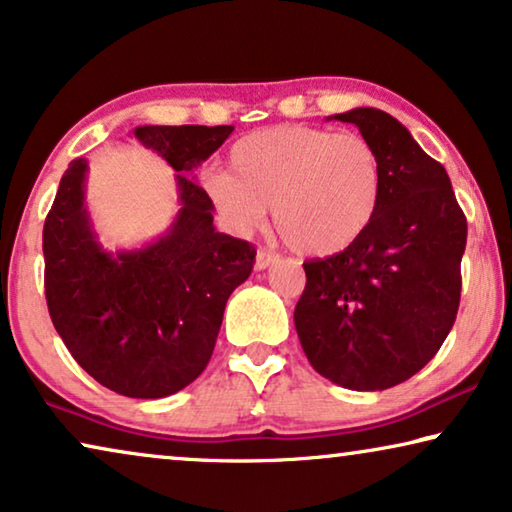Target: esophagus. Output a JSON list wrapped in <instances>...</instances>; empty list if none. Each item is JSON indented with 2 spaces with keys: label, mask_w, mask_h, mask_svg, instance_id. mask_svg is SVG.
Segmentation results:
<instances>
[{
  "label": "esophagus",
  "mask_w": 512,
  "mask_h": 512,
  "mask_svg": "<svg viewBox=\"0 0 512 512\" xmlns=\"http://www.w3.org/2000/svg\"><path fill=\"white\" fill-rule=\"evenodd\" d=\"M278 255L276 253H271V250H266V248H259L257 250V257H255V269L257 271H264V269H269V266L273 264V262H278Z\"/></svg>",
  "instance_id": "34e87169"
}]
</instances>
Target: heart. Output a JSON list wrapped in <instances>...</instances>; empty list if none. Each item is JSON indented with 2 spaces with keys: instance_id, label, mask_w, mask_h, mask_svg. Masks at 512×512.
Wrapping results in <instances>:
<instances>
[{
  "instance_id": "obj_1",
  "label": "heart",
  "mask_w": 512,
  "mask_h": 512,
  "mask_svg": "<svg viewBox=\"0 0 512 512\" xmlns=\"http://www.w3.org/2000/svg\"><path fill=\"white\" fill-rule=\"evenodd\" d=\"M384 170L358 133L282 124L230 149V174L207 181L213 204L236 230H255L273 209L282 241L301 255H335L368 232L379 209Z\"/></svg>"
}]
</instances>
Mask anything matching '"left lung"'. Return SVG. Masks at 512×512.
Instances as JSON below:
<instances>
[{
    "mask_svg": "<svg viewBox=\"0 0 512 512\" xmlns=\"http://www.w3.org/2000/svg\"><path fill=\"white\" fill-rule=\"evenodd\" d=\"M335 119L377 149L384 188L368 232L303 262L294 310L312 368L352 391L398 386L432 361L460 308L467 218L444 165L391 114L356 108Z\"/></svg>",
    "mask_w": 512,
    "mask_h": 512,
    "instance_id": "obj_1",
    "label": "left lung"
}]
</instances>
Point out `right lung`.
I'll return each mask as SVG.
<instances>
[{"label":"right lung","instance_id":"right-lung-1","mask_svg":"<svg viewBox=\"0 0 512 512\" xmlns=\"http://www.w3.org/2000/svg\"><path fill=\"white\" fill-rule=\"evenodd\" d=\"M234 126H137L133 135L177 172L181 209L140 250L105 253L85 207L87 160L75 158L43 225L45 301L87 375L126 398L156 400L207 368L230 294L253 271V243L213 227L207 190L186 174Z\"/></svg>","mask_w":512,"mask_h":512}]
</instances>
